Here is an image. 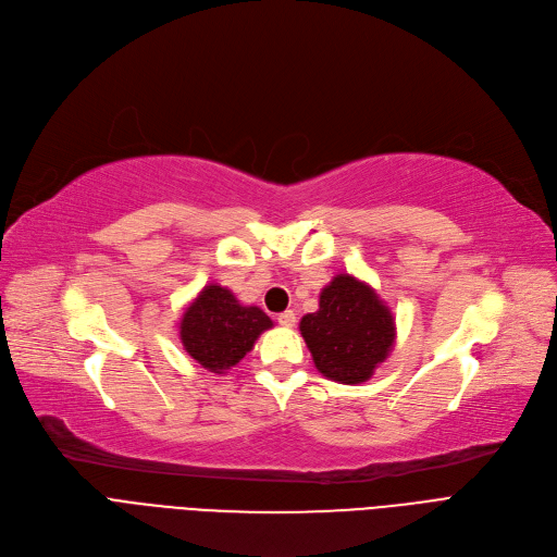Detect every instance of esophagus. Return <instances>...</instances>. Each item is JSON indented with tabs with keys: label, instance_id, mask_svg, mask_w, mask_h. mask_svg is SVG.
Returning <instances> with one entry per match:
<instances>
[{
	"label": "esophagus",
	"instance_id": "34e87169",
	"mask_svg": "<svg viewBox=\"0 0 557 557\" xmlns=\"http://www.w3.org/2000/svg\"><path fill=\"white\" fill-rule=\"evenodd\" d=\"M278 324L281 326H285V329H289V326H295V322H297V314H295V310H285V312H281L278 317Z\"/></svg>",
	"mask_w": 557,
	"mask_h": 557
}]
</instances>
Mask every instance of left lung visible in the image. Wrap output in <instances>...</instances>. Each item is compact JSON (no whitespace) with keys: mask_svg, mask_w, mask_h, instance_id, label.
I'll list each match as a JSON object with an SVG mask.
<instances>
[{"mask_svg":"<svg viewBox=\"0 0 557 557\" xmlns=\"http://www.w3.org/2000/svg\"><path fill=\"white\" fill-rule=\"evenodd\" d=\"M299 331L322 376L358 385L372 379L394 347L392 310L376 289L351 274H337L320 295V310L304 314Z\"/></svg>","mask_w":557,"mask_h":557,"instance_id":"1","label":"left lung"}]
</instances>
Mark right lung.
Returning a JSON list of instances; mask_svg holds the SVG:
<instances>
[{
	"mask_svg": "<svg viewBox=\"0 0 557 557\" xmlns=\"http://www.w3.org/2000/svg\"><path fill=\"white\" fill-rule=\"evenodd\" d=\"M272 326L274 322L258 306H243L231 289L210 283L185 308L178 337L183 349L203 369L224 374L253 349L258 335Z\"/></svg>",
	"mask_w": 557,
	"mask_h": 557,
	"instance_id": "add662e5",
	"label": "right lung"
}]
</instances>
